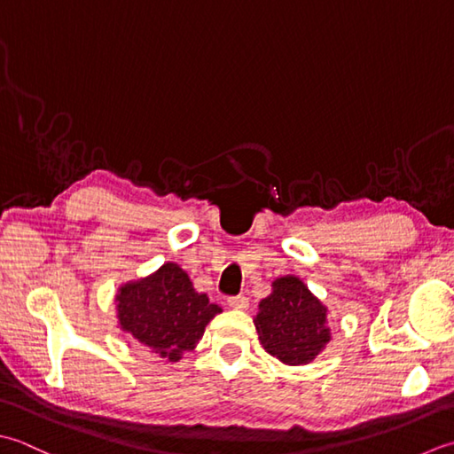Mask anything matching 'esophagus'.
Wrapping results in <instances>:
<instances>
[{"instance_id":"1","label":"esophagus","mask_w":454,"mask_h":454,"mask_svg":"<svg viewBox=\"0 0 454 454\" xmlns=\"http://www.w3.org/2000/svg\"><path fill=\"white\" fill-rule=\"evenodd\" d=\"M227 305L231 309L245 311L248 308V298H245V295H233V298L227 300Z\"/></svg>"}]
</instances>
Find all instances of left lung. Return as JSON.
<instances>
[{"mask_svg": "<svg viewBox=\"0 0 454 454\" xmlns=\"http://www.w3.org/2000/svg\"><path fill=\"white\" fill-rule=\"evenodd\" d=\"M258 339L284 364H308L331 340L327 308L295 276L272 282V294L258 303Z\"/></svg>", "mask_w": 454, "mask_h": 454, "instance_id": "8db88e82", "label": "left lung"}]
</instances>
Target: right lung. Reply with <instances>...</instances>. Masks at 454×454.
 I'll list each match as a JSON object with an SVG mask.
<instances>
[{
  "label": "right lung",
  "instance_id": "right-lung-1",
  "mask_svg": "<svg viewBox=\"0 0 454 454\" xmlns=\"http://www.w3.org/2000/svg\"><path fill=\"white\" fill-rule=\"evenodd\" d=\"M119 325L138 345L168 363L193 350L221 308L193 290L178 264L166 262L154 274L127 282L115 295Z\"/></svg>",
  "mask_w": 454,
  "mask_h": 454
}]
</instances>
